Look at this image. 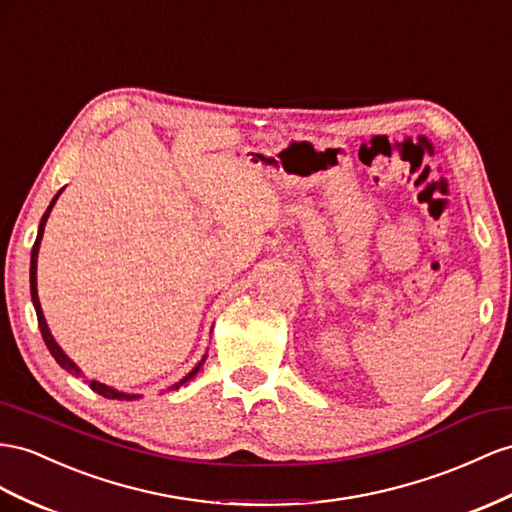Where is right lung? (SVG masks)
<instances>
[{
  "label": "right lung",
  "instance_id": "right-lung-1",
  "mask_svg": "<svg viewBox=\"0 0 512 512\" xmlns=\"http://www.w3.org/2000/svg\"><path fill=\"white\" fill-rule=\"evenodd\" d=\"M62 190H64V188H62ZM62 190L54 196V199H51V203H49V207H47V212H45L43 218H41V225H38V235H36V242H34V246H32V257H30V292H32V305H34V309H36V318H38V329H41V335H43L45 344H47V348H49V352H51V357H54V359L58 361V365H60L62 370H67L69 374H75V376H82V370L77 368V365L67 357V352H64V350L58 346L54 335H51L49 326H47V322H45V316H43L41 300H38V290H36V261H38V248H41V240H43V231H45V225H47V218H49V214H51V209H54V205H56V201H58V196L62 194ZM205 359H207V355H205L199 363H196V368H194L192 372H188L186 376L181 378L179 383H175L173 387H168V389H179L181 385H186L188 381H192V378H194L196 374H199V370H201V365L205 363ZM90 389L97 391L99 396L110 398V400H136V398H142L140 393H125V391H119V389H114V387L103 385V383H99V381H90Z\"/></svg>",
  "mask_w": 512,
  "mask_h": 512
}]
</instances>
